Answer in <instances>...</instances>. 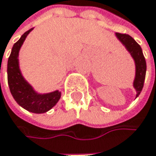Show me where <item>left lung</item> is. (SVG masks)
<instances>
[{"label": "left lung", "mask_w": 156, "mask_h": 156, "mask_svg": "<svg viewBox=\"0 0 156 156\" xmlns=\"http://www.w3.org/2000/svg\"><path fill=\"white\" fill-rule=\"evenodd\" d=\"M115 37L125 47V48L131 55L135 63V78L133 81V87L136 90V99L139 96L146 79V63L143 55L141 47L136 42V40L127 34L116 33Z\"/></svg>", "instance_id": "1"}]
</instances>
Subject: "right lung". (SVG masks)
Here are the masks:
<instances>
[{
  "label": "right lung",
  "instance_id": "obj_1",
  "mask_svg": "<svg viewBox=\"0 0 156 156\" xmlns=\"http://www.w3.org/2000/svg\"><path fill=\"white\" fill-rule=\"evenodd\" d=\"M32 30L33 29L25 32L13 45L7 66L8 84L12 97L20 107L29 112L41 114L48 112L55 106L61 98V91L56 90L47 93L37 92L21 73L19 59L20 50Z\"/></svg>",
  "mask_w": 156,
  "mask_h": 156
}]
</instances>
